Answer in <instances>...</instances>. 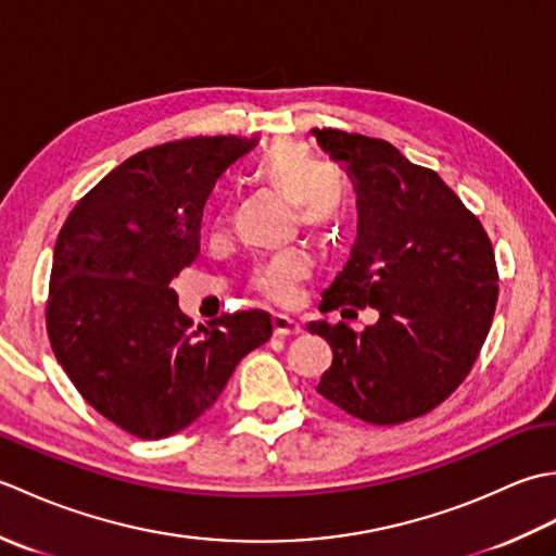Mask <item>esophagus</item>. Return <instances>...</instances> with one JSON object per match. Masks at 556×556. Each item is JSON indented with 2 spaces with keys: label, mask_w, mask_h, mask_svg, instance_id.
<instances>
[{
  "label": "esophagus",
  "mask_w": 556,
  "mask_h": 556,
  "mask_svg": "<svg viewBox=\"0 0 556 556\" xmlns=\"http://www.w3.org/2000/svg\"><path fill=\"white\" fill-rule=\"evenodd\" d=\"M271 327H275V334L277 337H291V334H299L301 332V325L293 320V317L281 315V313L271 315Z\"/></svg>",
  "instance_id": "1"
}]
</instances>
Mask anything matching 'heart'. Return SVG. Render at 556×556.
<instances>
[{"instance_id":"b5f03b06","label":"heart","mask_w":556,"mask_h":556,"mask_svg":"<svg viewBox=\"0 0 556 556\" xmlns=\"http://www.w3.org/2000/svg\"><path fill=\"white\" fill-rule=\"evenodd\" d=\"M255 179L269 191L291 200L299 227L313 233L334 231L346 217L349 191L341 176L317 164L308 146L299 140H277L260 157ZM308 275V260L299 253L281 255L255 275V287L269 299H289L293 287Z\"/></svg>"}]
</instances>
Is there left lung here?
Returning a JSON list of instances; mask_svg holds the SVG:
<instances>
[{
    "instance_id": "1",
    "label": "left lung",
    "mask_w": 556,
    "mask_h": 556,
    "mask_svg": "<svg viewBox=\"0 0 556 556\" xmlns=\"http://www.w3.org/2000/svg\"><path fill=\"white\" fill-rule=\"evenodd\" d=\"M311 134L344 164L358 195L356 243L320 308L380 313L363 332L308 325L332 346L317 394L372 425L425 416L466 380L490 332L500 293L490 236L440 174L387 140Z\"/></svg>"
}]
</instances>
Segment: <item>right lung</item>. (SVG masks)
Here are the masks:
<instances>
[{
	"instance_id": "right-lung-1",
	"label": "right lung",
	"mask_w": 556,
	"mask_h": 556,
	"mask_svg": "<svg viewBox=\"0 0 556 556\" xmlns=\"http://www.w3.org/2000/svg\"><path fill=\"white\" fill-rule=\"evenodd\" d=\"M255 138L198 136L128 157L83 195L56 236L47 332L100 416L140 440L188 428L236 365L271 337L265 311L193 327L172 279L200 251L212 186Z\"/></svg>"
}]
</instances>
